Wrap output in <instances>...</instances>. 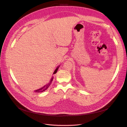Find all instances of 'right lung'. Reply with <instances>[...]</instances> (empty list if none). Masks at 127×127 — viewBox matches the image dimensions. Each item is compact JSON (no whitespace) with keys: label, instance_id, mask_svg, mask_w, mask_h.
Here are the masks:
<instances>
[{"label":"right lung","instance_id":"add662e5","mask_svg":"<svg viewBox=\"0 0 127 127\" xmlns=\"http://www.w3.org/2000/svg\"><path fill=\"white\" fill-rule=\"evenodd\" d=\"M59 66H58V67L56 68V69H55V70L54 71V72H53V74H56L57 72V71H58V69H59ZM53 77H52L51 78L50 80L49 83H48L47 84V85H44V86H43V87H42L41 88H39V89H38V90H36L34 91V92H35V93H41V92H43L45 91V90H47L48 89V87H49L50 86V85H51V83H52V80H53Z\"/></svg>","mask_w":127,"mask_h":127}]
</instances>
